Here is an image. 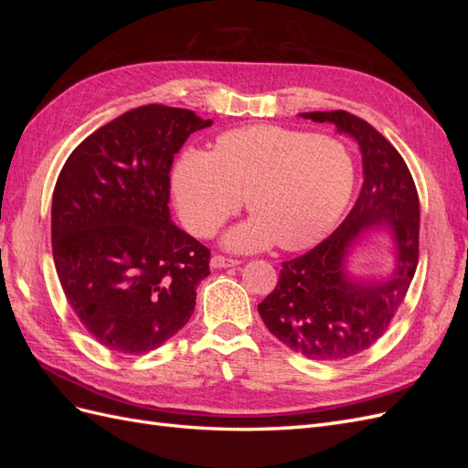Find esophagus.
Returning <instances> with one entry per match:
<instances>
[{"mask_svg":"<svg viewBox=\"0 0 468 468\" xmlns=\"http://www.w3.org/2000/svg\"><path fill=\"white\" fill-rule=\"evenodd\" d=\"M210 265L215 269H222V267H236L239 265V260H234V258H226V256H220V253H215L210 260Z\"/></svg>","mask_w":468,"mask_h":468,"instance_id":"1","label":"esophagus"}]
</instances>
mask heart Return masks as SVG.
<instances>
[{
    "label": "heart",
    "instance_id": "1",
    "mask_svg": "<svg viewBox=\"0 0 468 468\" xmlns=\"http://www.w3.org/2000/svg\"><path fill=\"white\" fill-rule=\"evenodd\" d=\"M174 191L187 229L207 238L244 207L253 217L226 234L234 250H304L332 230L353 191L347 146L330 134L279 124L222 133L212 152L183 150Z\"/></svg>",
    "mask_w": 468,
    "mask_h": 468
}]
</instances>
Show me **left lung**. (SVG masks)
Returning <instances> with one entry per match:
<instances>
[{
  "mask_svg": "<svg viewBox=\"0 0 468 468\" xmlns=\"http://www.w3.org/2000/svg\"><path fill=\"white\" fill-rule=\"evenodd\" d=\"M303 117L334 122L357 140L365 181L334 234L304 256L282 261L277 287L258 310L267 330L287 347L313 361H337L369 349L404 303L420 256V199L402 155L375 126L347 111ZM377 225L391 232L399 265L392 280L363 283L345 271V258L355 239Z\"/></svg>",
  "mask_w": 468,
  "mask_h": 468,
  "instance_id": "obj_1",
  "label": "left lung"
}]
</instances>
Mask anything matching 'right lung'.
Here are the masks:
<instances>
[{
  "label": "right lung",
  "mask_w": 468,
  "mask_h": 468,
  "mask_svg": "<svg viewBox=\"0 0 468 468\" xmlns=\"http://www.w3.org/2000/svg\"><path fill=\"white\" fill-rule=\"evenodd\" d=\"M189 109L122 112L69 154L52 195V256L66 299L91 337L140 356L195 310L210 250L169 218V169L195 131Z\"/></svg>",
  "instance_id": "right-lung-1"
}]
</instances>
